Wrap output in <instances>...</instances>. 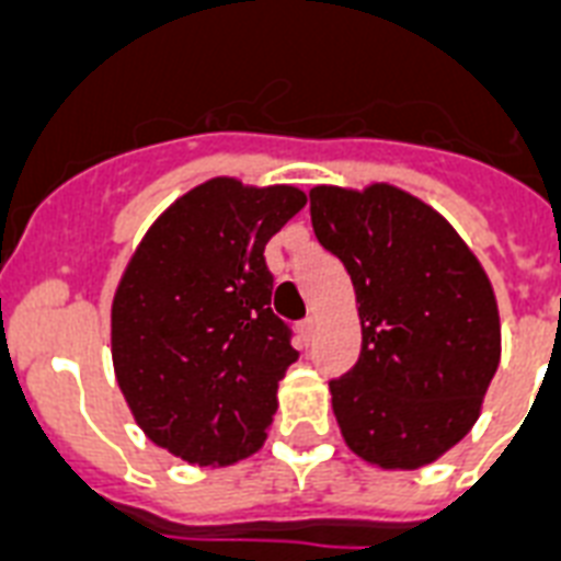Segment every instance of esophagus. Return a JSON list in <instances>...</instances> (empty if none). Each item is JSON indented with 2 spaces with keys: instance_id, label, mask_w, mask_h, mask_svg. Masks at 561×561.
<instances>
[{
  "instance_id": "1",
  "label": "esophagus",
  "mask_w": 561,
  "mask_h": 561,
  "mask_svg": "<svg viewBox=\"0 0 561 561\" xmlns=\"http://www.w3.org/2000/svg\"><path fill=\"white\" fill-rule=\"evenodd\" d=\"M298 332H300V337H304V341H309V337L314 335V318H304V321H300V327H298Z\"/></svg>"
}]
</instances>
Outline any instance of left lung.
<instances>
[{
    "label": "left lung",
    "instance_id": "obj_1",
    "mask_svg": "<svg viewBox=\"0 0 561 561\" xmlns=\"http://www.w3.org/2000/svg\"><path fill=\"white\" fill-rule=\"evenodd\" d=\"M309 215L360 318L358 360L330 381L341 436L383 470L430 465L470 433L496 375L493 286L436 208L396 186H314Z\"/></svg>",
    "mask_w": 561,
    "mask_h": 561
}]
</instances>
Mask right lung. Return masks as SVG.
I'll use <instances>...</instances> for the list:
<instances>
[{"label":"right lung","mask_w":561,"mask_h":561,"mask_svg":"<svg viewBox=\"0 0 561 561\" xmlns=\"http://www.w3.org/2000/svg\"><path fill=\"white\" fill-rule=\"evenodd\" d=\"M307 194L206 180L146 231L111 304V358L134 421L188 465L261 450L277 381L298 360L272 312L263 249Z\"/></svg>","instance_id":"add662e5"}]
</instances>
